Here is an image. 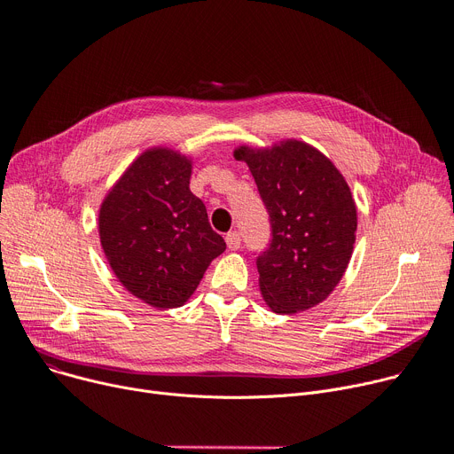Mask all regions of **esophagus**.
<instances>
[{"instance_id": "34e87169", "label": "esophagus", "mask_w": 454, "mask_h": 454, "mask_svg": "<svg viewBox=\"0 0 454 454\" xmlns=\"http://www.w3.org/2000/svg\"><path fill=\"white\" fill-rule=\"evenodd\" d=\"M226 245L230 250H239L240 248V233L235 230L226 233Z\"/></svg>"}]
</instances>
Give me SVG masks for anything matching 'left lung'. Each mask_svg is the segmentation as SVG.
Listing matches in <instances>:
<instances>
[{
	"instance_id": "1",
	"label": "left lung",
	"mask_w": 454,
	"mask_h": 454,
	"mask_svg": "<svg viewBox=\"0 0 454 454\" xmlns=\"http://www.w3.org/2000/svg\"><path fill=\"white\" fill-rule=\"evenodd\" d=\"M270 219V240L255 264L266 305L303 312L341 281L356 240V204L343 175L305 142L239 147Z\"/></svg>"
}]
</instances>
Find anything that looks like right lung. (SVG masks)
Listing matches in <instances>:
<instances>
[{"label": "right lung", "instance_id": "right-lung-1", "mask_svg": "<svg viewBox=\"0 0 454 454\" xmlns=\"http://www.w3.org/2000/svg\"><path fill=\"white\" fill-rule=\"evenodd\" d=\"M192 162L171 149L140 155L106 197L100 240L118 281L157 309L184 305L226 250L190 192Z\"/></svg>", "mask_w": 454, "mask_h": 454}]
</instances>
